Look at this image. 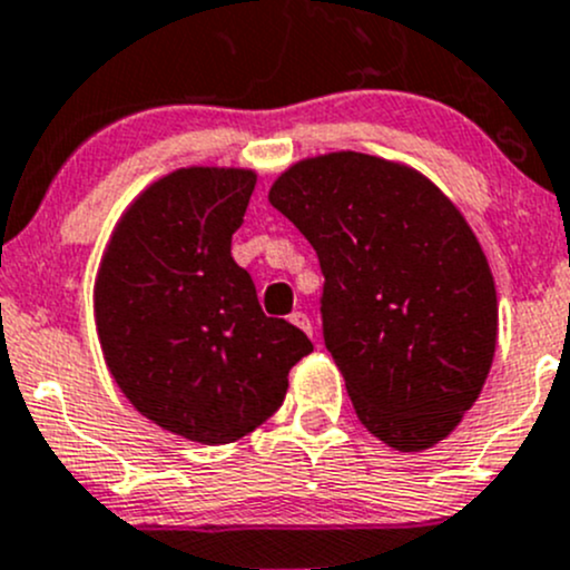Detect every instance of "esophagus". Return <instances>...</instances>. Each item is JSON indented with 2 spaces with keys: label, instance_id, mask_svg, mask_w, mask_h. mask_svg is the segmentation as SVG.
<instances>
[{
  "label": "esophagus",
  "instance_id": "34e87169",
  "mask_svg": "<svg viewBox=\"0 0 570 570\" xmlns=\"http://www.w3.org/2000/svg\"><path fill=\"white\" fill-rule=\"evenodd\" d=\"M289 322H292V325H295V327H301L303 333H308V336H314V325H312V320H308L306 314H303V312H295V314H292Z\"/></svg>",
  "mask_w": 570,
  "mask_h": 570
}]
</instances>
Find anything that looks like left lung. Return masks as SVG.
<instances>
[{"instance_id": "8db88e82", "label": "left lung", "mask_w": 570, "mask_h": 570, "mask_svg": "<svg viewBox=\"0 0 570 570\" xmlns=\"http://www.w3.org/2000/svg\"><path fill=\"white\" fill-rule=\"evenodd\" d=\"M269 204L317 250L327 353L361 424L419 452L480 396L497 350V286L474 232L430 178L370 154L303 159Z\"/></svg>"}]
</instances>
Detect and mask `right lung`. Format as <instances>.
<instances>
[{
    "label": "right lung",
    "mask_w": 570,
    "mask_h": 570,
    "mask_svg": "<svg viewBox=\"0 0 570 570\" xmlns=\"http://www.w3.org/2000/svg\"><path fill=\"white\" fill-rule=\"evenodd\" d=\"M256 174L181 168L154 181L115 226L94 306L105 361L126 400L163 430L232 444L284 402L306 333L258 306L232 256Z\"/></svg>",
    "instance_id": "1"
}]
</instances>
